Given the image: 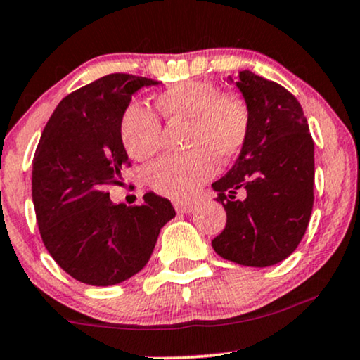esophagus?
<instances>
[{
  "instance_id": "esophagus-1",
  "label": "esophagus",
  "mask_w": 360,
  "mask_h": 360,
  "mask_svg": "<svg viewBox=\"0 0 360 360\" xmlns=\"http://www.w3.org/2000/svg\"><path fill=\"white\" fill-rule=\"evenodd\" d=\"M173 205H175L176 212H180V214H190V212H193V209H195V205L190 204V202H175Z\"/></svg>"
}]
</instances>
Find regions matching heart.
I'll use <instances>...</instances> for the list:
<instances>
[{"label":"heart","mask_w":360,"mask_h":360,"mask_svg":"<svg viewBox=\"0 0 360 360\" xmlns=\"http://www.w3.org/2000/svg\"><path fill=\"white\" fill-rule=\"evenodd\" d=\"M156 108L168 121H187L184 156H162L148 167L151 190L173 200L195 197L219 170V160L231 162L243 151L251 129L246 103L222 94L221 87L192 80L168 89L156 97ZM122 146L131 158L143 162L160 148L162 124L146 105L131 103L120 124Z\"/></svg>","instance_id":"heart-1"}]
</instances>
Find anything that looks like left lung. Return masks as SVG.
Instances as JSON below:
<instances>
[{"instance_id": "1", "label": "left lung", "mask_w": 360, "mask_h": 360, "mask_svg": "<svg viewBox=\"0 0 360 360\" xmlns=\"http://www.w3.org/2000/svg\"><path fill=\"white\" fill-rule=\"evenodd\" d=\"M236 86L251 129L234 167L212 184L226 209V227L212 240L227 261L266 268L286 259L305 236L314 209V139L291 92L251 70Z\"/></svg>"}]
</instances>
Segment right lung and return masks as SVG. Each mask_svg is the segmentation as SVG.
I'll return each instance as SVG.
<instances>
[{
  "instance_id": "obj_1",
  "label": "right lung",
  "mask_w": 360,
  "mask_h": 360,
  "mask_svg": "<svg viewBox=\"0 0 360 360\" xmlns=\"http://www.w3.org/2000/svg\"><path fill=\"white\" fill-rule=\"evenodd\" d=\"M158 80L109 74L58 103L38 143L32 197L46 251L74 280L109 286L145 268L175 209L145 193L143 205L112 204L108 185L129 167L120 124L131 96Z\"/></svg>"
}]
</instances>
